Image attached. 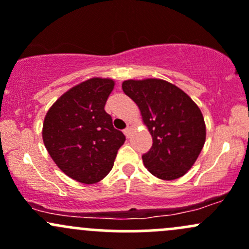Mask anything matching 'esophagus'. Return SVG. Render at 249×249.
I'll return each mask as SVG.
<instances>
[{
  "label": "esophagus",
  "instance_id": "34e87169",
  "mask_svg": "<svg viewBox=\"0 0 249 249\" xmlns=\"http://www.w3.org/2000/svg\"><path fill=\"white\" fill-rule=\"evenodd\" d=\"M132 128H133L132 124H127V128H125V129L124 130V135L127 136V138H129V136H130V130H132Z\"/></svg>",
  "mask_w": 249,
  "mask_h": 249
}]
</instances>
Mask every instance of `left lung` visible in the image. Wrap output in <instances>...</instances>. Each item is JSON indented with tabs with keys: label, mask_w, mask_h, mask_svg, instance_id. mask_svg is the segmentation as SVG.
<instances>
[{
	"label": "left lung",
	"mask_w": 249,
	"mask_h": 249,
	"mask_svg": "<svg viewBox=\"0 0 249 249\" xmlns=\"http://www.w3.org/2000/svg\"><path fill=\"white\" fill-rule=\"evenodd\" d=\"M139 107L153 143L142 161L157 178L173 180L192 167L205 142L202 111L181 89L156 78L122 83Z\"/></svg>",
	"instance_id": "left-lung-1"
}]
</instances>
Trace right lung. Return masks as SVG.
Masks as SVG:
<instances>
[{"mask_svg": "<svg viewBox=\"0 0 249 249\" xmlns=\"http://www.w3.org/2000/svg\"><path fill=\"white\" fill-rule=\"evenodd\" d=\"M114 85L113 79L98 77L82 82L61 95L45 116L42 140L47 152L79 183L102 180L125 140L104 110Z\"/></svg>", "mask_w": 249, "mask_h": 249, "instance_id": "obj_1", "label": "right lung"}]
</instances>
